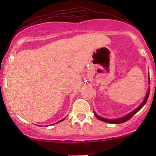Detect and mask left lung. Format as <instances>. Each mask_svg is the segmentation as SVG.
Wrapping results in <instances>:
<instances>
[{"mask_svg":"<svg viewBox=\"0 0 156 156\" xmlns=\"http://www.w3.org/2000/svg\"><path fill=\"white\" fill-rule=\"evenodd\" d=\"M149 82H150V77H149ZM150 89H149V90H148L147 92V95L145 97V98H144V101L142 102V103L139 105V107H138L137 108H136L135 110L133 111V112H130V114H128V115L125 116V117H122V118H119V119H105V118H103V117H99V116H98L97 114L94 113V115H95V117L98 118V119H100V120L101 121H103L105 122H108V123H112V124H120V123H123L129 120V119L131 118L134 115V114H136V113L139 112L140 109L142 108L143 106H144V105H145L146 102L148 100V98H149V94H150Z\"/></svg>","mask_w":156,"mask_h":156,"instance_id":"left-lung-1","label":"left lung"}]
</instances>
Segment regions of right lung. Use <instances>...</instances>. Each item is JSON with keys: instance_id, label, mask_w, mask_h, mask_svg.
Listing matches in <instances>:
<instances>
[{"instance_id": "add662e5", "label": "right lung", "mask_w": 156, "mask_h": 156, "mask_svg": "<svg viewBox=\"0 0 156 156\" xmlns=\"http://www.w3.org/2000/svg\"><path fill=\"white\" fill-rule=\"evenodd\" d=\"M63 120H64V119H62V120H61L60 122H62V121H63Z\"/></svg>"}]
</instances>
